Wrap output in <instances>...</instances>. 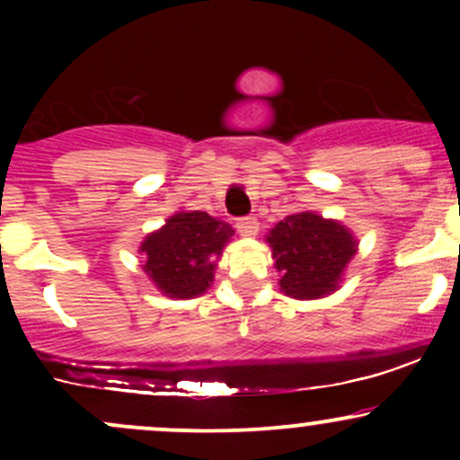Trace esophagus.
Returning <instances> with one entry per match:
<instances>
[{
  "label": "esophagus",
  "instance_id": "obj_1",
  "mask_svg": "<svg viewBox=\"0 0 460 460\" xmlns=\"http://www.w3.org/2000/svg\"><path fill=\"white\" fill-rule=\"evenodd\" d=\"M237 231H240L244 237H255L260 234V223H257V218H252V216H246V218H240L235 223Z\"/></svg>",
  "mask_w": 460,
  "mask_h": 460
}]
</instances>
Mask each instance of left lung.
<instances>
[{"instance_id": "obj_1", "label": "left lung", "mask_w": 460, "mask_h": 460, "mask_svg": "<svg viewBox=\"0 0 460 460\" xmlns=\"http://www.w3.org/2000/svg\"><path fill=\"white\" fill-rule=\"evenodd\" d=\"M274 268L281 272V292L298 300L322 298L340 285L357 240L344 225L315 212H300L281 220L268 234Z\"/></svg>"}]
</instances>
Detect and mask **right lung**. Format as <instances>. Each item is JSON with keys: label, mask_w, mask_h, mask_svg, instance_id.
Masks as SVG:
<instances>
[{"label": "right lung", "mask_w": 460, "mask_h": 460, "mask_svg": "<svg viewBox=\"0 0 460 460\" xmlns=\"http://www.w3.org/2000/svg\"><path fill=\"white\" fill-rule=\"evenodd\" d=\"M235 231L208 212H177L140 244L145 272L162 294L194 298L214 281L216 260Z\"/></svg>", "instance_id": "1"}]
</instances>
